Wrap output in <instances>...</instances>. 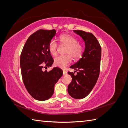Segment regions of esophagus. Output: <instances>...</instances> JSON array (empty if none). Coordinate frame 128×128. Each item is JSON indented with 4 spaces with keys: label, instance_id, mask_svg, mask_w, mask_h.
Wrapping results in <instances>:
<instances>
[{
    "label": "esophagus",
    "instance_id": "obj_1",
    "mask_svg": "<svg viewBox=\"0 0 128 128\" xmlns=\"http://www.w3.org/2000/svg\"><path fill=\"white\" fill-rule=\"evenodd\" d=\"M63 73H64V75H66V74H67V72H66V71H65V70H63Z\"/></svg>",
    "mask_w": 128,
    "mask_h": 128
}]
</instances>
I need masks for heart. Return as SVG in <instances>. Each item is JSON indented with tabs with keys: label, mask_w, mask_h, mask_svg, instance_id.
<instances>
[{
	"label": "heart",
	"mask_w": 128,
	"mask_h": 128,
	"mask_svg": "<svg viewBox=\"0 0 128 128\" xmlns=\"http://www.w3.org/2000/svg\"><path fill=\"white\" fill-rule=\"evenodd\" d=\"M59 40L61 45L66 46L64 51L66 54L56 58L54 64L56 66L64 68L71 62L72 58L74 60H77L82 56L84 46L78 42V40L75 37L69 34H63L60 36ZM48 47L50 53L53 56H56L59 45L56 40H52L50 41Z\"/></svg>",
	"instance_id": "obj_1"
}]
</instances>
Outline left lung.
I'll list each match as a JSON object with an SVG mask.
<instances>
[{
    "instance_id": "obj_1",
    "label": "left lung",
    "mask_w": 128,
    "mask_h": 128,
    "mask_svg": "<svg viewBox=\"0 0 128 128\" xmlns=\"http://www.w3.org/2000/svg\"><path fill=\"white\" fill-rule=\"evenodd\" d=\"M85 42V50L82 57L70 67L74 72H68L72 77L68 85V92L72 97L77 99L86 96L94 86L100 73L102 48L96 37L91 32L74 30ZM75 72L76 75H74Z\"/></svg>"
}]
</instances>
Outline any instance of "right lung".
Wrapping results in <instances>:
<instances>
[{"instance_id": "obj_1", "label": "right lung", "mask_w": 128, "mask_h": 128, "mask_svg": "<svg viewBox=\"0 0 128 128\" xmlns=\"http://www.w3.org/2000/svg\"><path fill=\"white\" fill-rule=\"evenodd\" d=\"M56 31L38 30L29 37L20 56L22 80L29 94L40 101L51 97L56 83L63 75L58 67L48 72L43 68L51 67L53 59L48 50V44L56 35Z\"/></svg>"}]
</instances>
